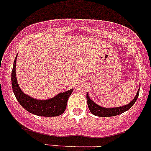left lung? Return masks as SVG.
Instances as JSON below:
<instances>
[{
  "label": "left lung",
  "mask_w": 151,
  "mask_h": 151,
  "mask_svg": "<svg viewBox=\"0 0 151 151\" xmlns=\"http://www.w3.org/2000/svg\"><path fill=\"white\" fill-rule=\"evenodd\" d=\"M139 92H140V88L138 90L136 96L134 99L132 100L131 102L128 104L122 106V107H112V108H107V107H100L99 105H97V104H95L92 100L89 97L88 94L87 93V105L89 107V110L95 116H116V115L121 114L122 113L125 112V111H128L130 107H132L133 105L135 104L137 99L138 96H139Z\"/></svg>",
  "instance_id": "1"
}]
</instances>
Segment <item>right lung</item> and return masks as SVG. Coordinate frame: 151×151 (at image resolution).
I'll use <instances>...</instances> for the list:
<instances>
[{"mask_svg": "<svg viewBox=\"0 0 151 151\" xmlns=\"http://www.w3.org/2000/svg\"><path fill=\"white\" fill-rule=\"evenodd\" d=\"M14 61L13 70L11 73V83L14 93L19 104L28 112L41 116H57L61 115L65 111L69 97L73 89L60 93L53 98L48 100H37L25 94L19 87L16 77V60Z\"/></svg>", "mask_w": 151, "mask_h": 151, "instance_id": "add662e5", "label": "right lung"}]
</instances>
